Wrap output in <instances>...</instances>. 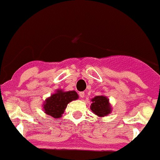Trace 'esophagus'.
Wrapping results in <instances>:
<instances>
[{"label": "esophagus", "mask_w": 160, "mask_h": 160, "mask_svg": "<svg viewBox=\"0 0 160 160\" xmlns=\"http://www.w3.org/2000/svg\"><path fill=\"white\" fill-rule=\"evenodd\" d=\"M79 95H80V97H81V98H83V97H84V95H85V94H84V92H79Z\"/></svg>", "instance_id": "obj_1"}]
</instances>
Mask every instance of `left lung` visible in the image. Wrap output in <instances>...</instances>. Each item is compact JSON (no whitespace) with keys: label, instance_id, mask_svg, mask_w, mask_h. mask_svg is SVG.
Wrapping results in <instances>:
<instances>
[{"label":"left lung","instance_id":"8db88e82","mask_svg":"<svg viewBox=\"0 0 160 160\" xmlns=\"http://www.w3.org/2000/svg\"><path fill=\"white\" fill-rule=\"evenodd\" d=\"M91 110L99 117L106 116L110 113L111 108L108 98L104 96H97L92 99Z\"/></svg>","mask_w":160,"mask_h":160}]
</instances>
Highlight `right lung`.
Segmentation results:
<instances>
[{"label":"right lung","mask_w":160,"mask_h":160,"mask_svg":"<svg viewBox=\"0 0 160 160\" xmlns=\"http://www.w3.org/2000/svg\"><path fill=\"white\" fill-rule=\"evenodd\" d=\"M76 99H78V94L76 92L58 90L46 100L43 106L44 111L47 114L55 118H59L64 112L68 104Z\"/></svg>","instance_id":"1"}]
</instances>
